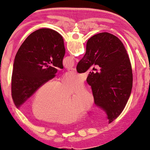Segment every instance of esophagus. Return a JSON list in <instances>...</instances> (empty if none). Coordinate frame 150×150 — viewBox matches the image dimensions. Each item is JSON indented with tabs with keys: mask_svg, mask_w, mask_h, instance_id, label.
Segmentation results:
<instances>
[{
	"mask_svg": "<svg viewBox=\"0 0 150 150\" xmlns=\"http://www.w3.org/2000/svg\"><path fill=\"white\" fill-rule=\"evenodd\" d=\"M67 71H69L72 74H76V68H69V69H68Z\"/></svg>",
	"mask_w": 150,
	"mask_h": 150,
	"instance_id": "esophagus-1",
	"label": "esophagus"
}]
</instances>
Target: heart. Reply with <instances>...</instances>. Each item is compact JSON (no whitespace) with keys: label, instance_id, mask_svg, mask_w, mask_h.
<instances>
[{"label":"heart","instance_id":"1","mask_svg":"<svg viewBox=\"0 0 150 150\" xmlns=\"http://www.w3.org/2000/svg\"><path fill=\"white\" fill-rule=\"evenodd\" d=\"M83 76L67 73L56 83L49 81L36 91L32 103L33 114L40 119L58 123H67L79 118L80 112L86 113L91 108L93 97L85 88L68 96L83 86Z\"/></svg>","mask_w":150,"mask_h":150}]
</instances>
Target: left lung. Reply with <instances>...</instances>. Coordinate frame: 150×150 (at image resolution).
Returning a JSON list of instances; mask_svg holds the SVG:
<instances>
[{
  "label": "left lung",
  "mask_w": 150,
  "mask_h": 150,
  "mask_svg": "<svg viewBox=\"0 0 150 150\" xmlns=\"http://www.w3.org/2000/svg\"><path fill=\"white\" fill-rule=\"evenodd\" d=\"M64 54V40L52 29H40L26 38L13 65L11 94L17 108L55 76L57 67L62 69Z\"/></svg>",
  "instance_id": "8db88e82"
}]
</instances>
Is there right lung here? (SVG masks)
<instances>
[{"label": "right lung", "instance_id": "add662e5", "mask_svg": "<svg viewBox=\"0 0 150 150\" xmlns=\"http://www.w3.org/2000/svg\"><path fill=\"white\" fill-rule=\"evenodd\" d=\"M93 64L99 68L89 72L86 81L91 86L95 104L106 111L110 123L123 111L133 86L132 69L123 44L108 33L93 35L76 70L85 72Z\"/></svg>", "mask_w": 150, "mask_h": 150}]
</instances>
